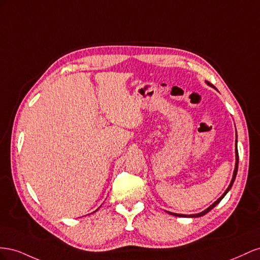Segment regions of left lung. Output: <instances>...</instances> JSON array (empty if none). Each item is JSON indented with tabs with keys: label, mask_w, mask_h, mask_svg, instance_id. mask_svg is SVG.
<instances>
[{
	"label": "left lung",
	"mask_w": 260,
	"mask_h": 260,
	"mask_svg": "<svg viewBox=\"0 0 260 260\" xmlns=\"http://www.w3.org/2000/svg\"><path fill=\"white\" fill-rule=\"evenodd\" d=\"M207 84H208L209 86H211V84L209 83V81H206ZM213 87V86H212ZM235 159H236V162H235V169H234V172H233V177H232V181H231V183H230V185H229V187L226 188V190L223 192V194H222V196L219 198V199H217L216 202H214L211 206H209L208 208H207L206 210H204L203 212H200V213H195V214H181V213H174V212H170V211H168V213H170V214H172V216H176V217H182V218H198V217H202V216H205L206 213H208L211 209H213L214 207H216L221 200H222V198H223L225 195H226V192L231 189V187H232V185H233V183H234V181H235V177H236V173H237V168H239V152H237V147H235Z\"/></svg>",
	"instance_id": "left-lung-1"
}]
</instances>
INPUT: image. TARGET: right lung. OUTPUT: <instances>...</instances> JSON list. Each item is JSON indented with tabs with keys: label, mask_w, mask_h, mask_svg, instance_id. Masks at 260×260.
<instances>
[{
	"label": "right lung",
	"mask_w": 260,
	"mask_h": 260,
	"mask_svg": "<svg viewBox=\"0 0 260 260\" xmlns=\"http://www.w3.org/2000/svg\"><path fill=\"white\" fill-rule=\"evenodd\" d=\"M97 210H98V209H97ZM97 210H95V211H97Z\"/></svg>",
	"instance_id": "1"
}]
</instances>
